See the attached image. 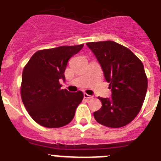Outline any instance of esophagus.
<instances>
[{"label": "esophagus", "mask_w": 161, "mask_h": 161, "mask_svg": "<svg viewBox=\"0 0 161 161\" xmlns=\"http://www.w3.org/2000/svg\"><path fill=\"white\" fill-rule=\"evenodd\" d=\"M83 97H84V98H86V99H90V98H93V96H91V95L87 94V93H83Z\"/></svg>", "instance_id": "esophagus-1"}]
</instances>
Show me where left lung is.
Wrapping results in <instances>:
<instances>
[{
    "instance_id": "1",
    "label": "left lung",
    "mask_w": 161,
    "mask_h": 161,
    "mask_svg": "<svg viewBox=\"0 0 161 161\" xmlns=\"http://www.w3.org/2000/svg\"><path fill=\"white\" fill-rule=\"evenodd\" d=\"M109 82L112 98L98 97L102 103L93 116L101 125L119 128L130 124L140 112L148 79L143 64L125 46L112 41L86 43Z\"/></svg>"
}]
</instances>
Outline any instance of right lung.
Listing matches in <instances>:
<instances>
[{"label": "right lung", "mask_w": 161, "mask_h": 161, "mask_svg": "<svg viewBox=\"0 0 161 161\" xmlns=\"http://www.w3.org/2000/svg\"><path fill=\"white\" fill-rule=\"evenodd\" d=\"M84 45L60 46L39 50L31 57L22 75L20 93L31 118L45 127L57 128L69 124L83 93L62 90L68 60Z\"/></svg>", "instance_id": "obj_1"}]
</instances>
